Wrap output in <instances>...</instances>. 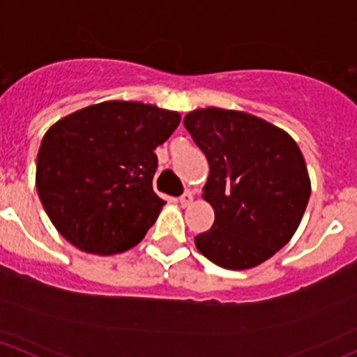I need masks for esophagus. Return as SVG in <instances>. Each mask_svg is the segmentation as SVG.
Returning <instances> with one entry per match:
<instances>
[{
  "label": "esophagus",
  "instance_id": "34e87169",
  "mask_svg": "<svg viewBox=\"0 0 357 357\" xmlns=\"http://www.w3.org/2000/svg\"><path fill=\"white\" fill-rule=\"evenodd\" d=\"M191 202H193V193H191V191H185V193L179 197V204H181L183 207H188V205H191Z\"/></svg>",
  "mask_w": 357,
  "mask_h": 357
}]
</instances>
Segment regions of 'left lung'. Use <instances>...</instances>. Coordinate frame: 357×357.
I'll list each match as a JSON object with an SVG mask.
<instances>
[{"label": "left lung", "mask_w": 357, "mask_h": 357, "mask_svg": "<svg viewBox=\"0 0 357 357\" xmlns=\"http://www.w3.org/2000/svg\"><path fill=\"white\" fill-rule=\"evenodd\" d=\"M183 123L208 160L204 198L215 212L195 245L219 267H257L287 245L306 210L301 150L286 131L246 112L207 107Z\"/></svg>", "instance_id": "left-lung-1"}]
</instances>
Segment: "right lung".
Masks as SVG:
<instances>
[{"instance_id":"add662e5","label":"right lung","mask_w":357,"mask_h":357,"mask_svg":"<svg viewBox=\"0 0 357 357\" xmlns=\"http://www.w3.org/2000/svg\"><path fill=\"white\" fill-rule=\"evenodd\" d=\"M179 121L174 111L107 100L51 126L37 153L36 185L59 234L97 255L138 245L166 204L152 186L153 150Z\"/></svg>"}]
</instances>
